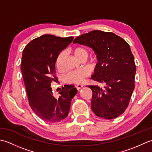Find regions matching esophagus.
I'll return each mask as SVG.
<instances>
[{
    "label": "esophagus",
    "instance_id": "1",
    "mask_svg": "<svg viewBox=\"0 0 152 152\" xmlns=\"http://www.w3.org/2000/svg\"><path fill=\"white\" fill-rule=\"evenodd\" d=\"M83 85H77V86H75V88L77 89H78V90H79V89H81L82 88H83Z\"/></svg>",
    "mask_w": 152,
    "mask_h": 152
}]
</instances>
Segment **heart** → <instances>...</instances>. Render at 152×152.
Returning <instances> with one entry per match:
<instances>
[{
	"label": "heart",
	"mask_w": 152,
	"mask_h": 152,
	"mask_svg": "<svg viewBox=\"0 0 152 152\" xmlns=\"http://www.w3.org/2000/svg\"><path fill=\"white\" fill-rule=\"evenodd\" d=\"M73 54L74 55L77 59L80 61L86 60L88 57L89 52L88 50L83 47H77L74 48L72 51ZM66 56V53L64 51H61L60 53L58 55L56 59V66L58 70L63 71L64 69V59ZM89 72L88 70L85 69H79L71 71V72L68 73L65 76L64 80L66 83H74V84H79L81 83L83 80H84L87 76H88Z\"/></svg>",
	"instance_id": "heart-1"
}]
</instances>
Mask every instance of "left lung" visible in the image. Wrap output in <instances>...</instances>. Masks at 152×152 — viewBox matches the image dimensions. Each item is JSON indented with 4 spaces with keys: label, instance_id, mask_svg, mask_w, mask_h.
Here are the masks:
<instances>
[{
    "label": "left lung",
    "instance_id": "8db88e82",
    "mask_svg": "<svg viewBox=\"0 0 152 152\" xmlns=\"http://www.w3.org/2000/svg\"><path fill=\"white\" fill-rule=\"evenodd\" d=\"M73 43L91 48L99 61L91 79L105 86H88L93 92V112L106 119L118 117L128 107L134 89L136 65L129 45L114 33L99 30L76 37Z\"/></svg>",
    "mask_w": 152,
    "mask_h": 152
}]
</instances>
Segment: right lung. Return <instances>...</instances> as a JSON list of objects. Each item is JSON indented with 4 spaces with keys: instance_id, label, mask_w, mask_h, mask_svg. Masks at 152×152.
<instances>
[{
    "instance_id": "add662e5",
    "label": "right lung",
    "mask_w": 152,
    "mask_h": 152,
    "mask_svg": "<svg viewBox=\"0 0 152 152\" xmlns=\"http://www.w3.org/2000/svg\"><path fill=\"white\" fill-rule=\"evenodd\" d=\"M73 39L44 34L31 41L23 51L21 69L28 104L44 121L54 123L66 118L77 93L73 85H66L56 98L50 87L57 80L55 66L58 55Z\"/></svg>"
}]
</instances>
